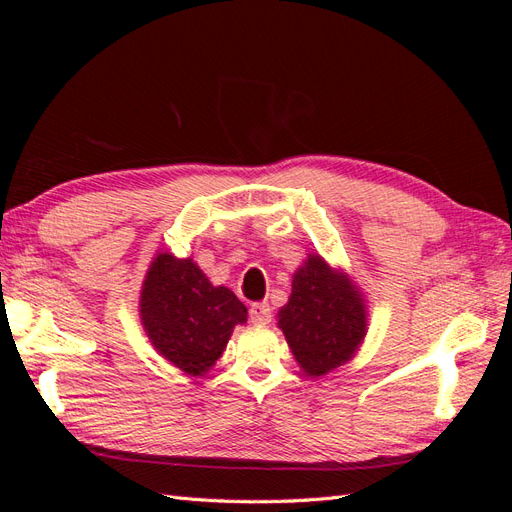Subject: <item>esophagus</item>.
Here are the masks:
<instances>
[{
  "instance_id": "1",
  "label": "esophagus",
  "mask_w": 512,
  "mask_h": 512,
  "mask_svg": "<svg viewBox=\"0 0 512 512\" xmlns=\"http://www.w3.org/2000/svg\"><path fill=\"white\" fill-rule=\"evenodd\" d=\"M250 320H252L254 324H267V322L271 320V307H269V303H267V301L254 303V305L250 307Z\"/></svg>"
}]
</instances>
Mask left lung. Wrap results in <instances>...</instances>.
Instances as JSON below:
<instances>
[{
  "label": "left lung",
  "instance_id": "8db88e82",
  "mask_svg": "<svg viewBox=\"0 0 512 512\" xmlns=\"http://www.w3.org/2000/svg\"><path fill=\"white\" fill-rule=\"evenodd\" d=\"M277 327L307 376L318 378L348 363L367 333L363 294L348 275L309 254L292 277L288 303L277 314Z\"/></svg>",
  "mask_w": 512,
  "mask_h": 512
}]
</instances>
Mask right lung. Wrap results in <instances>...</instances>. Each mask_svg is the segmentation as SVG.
I'll list each match as a JSON object with an SVG mask.
<instances>
[{
	"instance_id": "right-lung-1",
	"label": "right lung",
	"mask_w": 512,
	"mask_h": 512,
	"mask_svg": "<svg viewBox=\"0 0 512 512\" xmlns=\"http://www.w3.org/2000/svg\"><path fill=\"white\" fill-rule=\"evenodd\" d=\"M141 322L166 361L205 376L220 359L247 307L226 286H213L192 258L160 252L141 290Z\"/></svg>"
}]
</instances>
